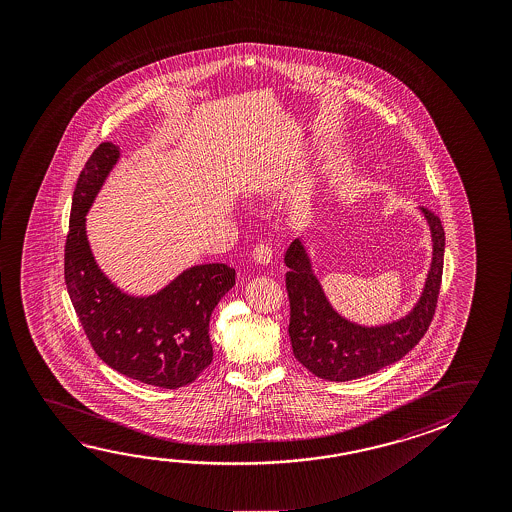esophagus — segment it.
Returning <instances> with one entry per match:
<instances>
[{"instance_id":"obj_1","label":"esophagus","mask_w":512,"mask_h":512,"mask_svg":"<svg viewBox=\"0 0 512 512\" xmlns=\"http://www.w3.org/2000/svg\"><path fill=\"white\" fill-rule=\"evenodd\" d=\"M252 257L257 264L268 266L269 262L273 260V250H271V246H269V244H257V246H255V250H253Z\"/></svg>"}]
</instances>
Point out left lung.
<instances>
[{
    "mask_svg": "<svg viewBox=\"0 0 512 512\" xmlns=\"http://www.w3.org/2000/svg\"><path fill=\"white\" fill-rule=\"evenodd\" d=\"M432 237V262L418 302L405 316L384 325H361L344 318L328 302L312 269L302 239L285 252V287L291 319L289 337L294 357L312 375L330 382H346L377 373L403 359L425 336L436 312L443 277L444 230L441 219L421 207Z\"/></svg>",
    "mask_w": 512,
    "mask_h": 512,
    "instance_id": "obj_1",
    "label": "left lung"
}]
</instances>
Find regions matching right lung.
I'll return each mask as SVG.
<instances>
[{
    "label": "right lung",
    "mask_w": 512,
    "mask_h": 512,
    "mask_svg": "<svg viewBox=\"0 0 512 512\" xmlns=\"http://www.w3.org/2000/svg\"><path fill=\"white\" fill-rule=\"evenodd\" d=\"M121 151L101 143L78 176L69 218L64 278L76 316L101 361L148 386L176 389L212 362V310L234 287L235 269L200 264L182 271L159 293L126 294L105 277L85 232V214Z\"/></svg>",
    "instance_id": "right-lung-1"
}]
</instances>
